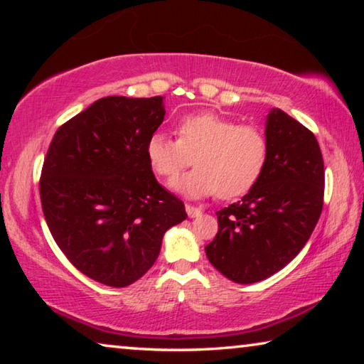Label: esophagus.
Masks as SVG:
<instances>
[{
	"label": "esophagus",
	"mask_w": 364,
	"mask_h": 364,
	"mask_svg": "<svg viewBox=\"0 0 364 364\" xmlns=\"http://www.w3.org/2000/svg\"><path fill=\"white\" fill-rule=\"evenodd\" d=\"M186 213H188L189 218H196V217H199V215L202 213V210H200V208L194 207V205L186 204Z\"/></svg>",
	"instance_id": "34e87169"
}]
</instances>
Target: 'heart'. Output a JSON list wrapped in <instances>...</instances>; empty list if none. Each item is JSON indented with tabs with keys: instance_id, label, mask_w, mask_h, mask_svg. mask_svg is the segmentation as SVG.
<instances>
[{
	"instance_id": "obj_1",
	"label": "heart",
	"mask_w": 364,
	"mask_h": 364,
	"mask_svg": "<svg viewBox=\"0 0 364 364\" xmlns=\"http://www.w3.org/2000/svg\"><path fill=\"white\" fill-rule=\"evenodd\" d=\"M178 139L154 133L146 156L159 176L173 178L191 164L193 171L171 183L176 193L199 199L218 194L220 199L244 196L260 180L268 159V141L255 125H239L212 110L183 117L176 125Z\"/></svg>"
}]
</instances>
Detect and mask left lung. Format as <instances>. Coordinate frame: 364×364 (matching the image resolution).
<instances>
[{"label": "left lung", "instance_id": "1", "mask_svg": "<svg viewBox=\"0 0 364 364\" xmlns=\"http://www.w3.org/2000/svg\"><path fill=\"white\" fill-rule=\"evenodd\" d=\"M264 136L268 159L260 180L217 212L218 232L205 247L208 262L237 284L267 279L292 262L323 210L324 164L315 134L271 109Z\"/></svg>", "mask_w": 364, "mask_h": 364}]
</instances>
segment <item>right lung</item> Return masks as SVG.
<instances>
[{
  "mask_svg": "<svg viewBox=\"0 0 364 364\" xmlns=\"http://www.w3.org/2000/svg\"><path fill=\"white\" fill-rule=\"evenodd\" d=\"M162 100H97L59 128L43 164L41 207L54 241L104 286L127 287L144 276L164 234L188 217L146 156L164 122Z\"/></svg>",
  "mask_w": 364,
  "mask_h": 364,
  "instance_id": "obj_1",
  "label": "right lung"
}]
</instances>
